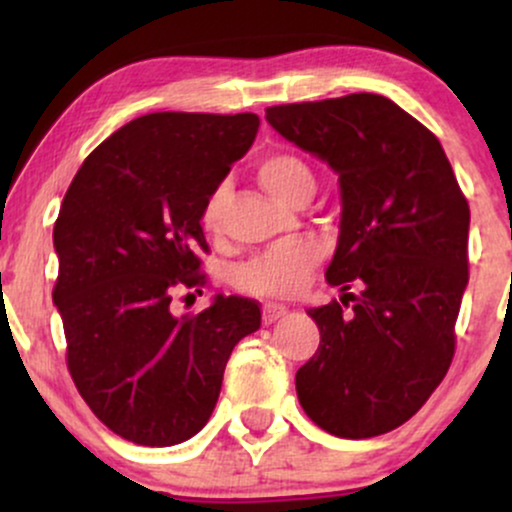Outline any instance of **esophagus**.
I'll use <instances>...</instances> for the list:
<instances>
[{"label": "esophagus", "mask_w": 512, "mask_h": 512, "mask_svg": "<svg viewBox=\"0 0 512 512\" xmlns=\"http://www.w3.org/2000/svg\"><path fill=\"white\" fill-rule=\"evenodd\" d=\"M286 313H289V308L281 303H264L262 308V322L264 325H272V322L279 320V317H284Z\"/></svg>", "instance_id": "34e87169"}]
</instances>
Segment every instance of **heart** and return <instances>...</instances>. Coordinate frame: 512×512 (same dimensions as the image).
Segmentation results:
<instances>
[{"label": "heart", "instance_id": "1", "mask_svg": "<svg viewBox=\"0 0 512 512\" xmlns=\"http://www.w3.org/2000/svg\"><path fill=\"white\" fill-rule=\"evenodd\" d=\"M257 180L274 199L296 204L303 195H313L315 175L301 156L289 151H276L257 163ZM228 187L216 185L202 209V223L211 236L223 231V209H226ZM322 260V248L315 240H289L260 252L238 269L236 281L243 291L264 298H291L308 286L310 276Z\"/></svg>", "mask_w": 512, "mask_h": 512}]
</instances>
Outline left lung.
I'll return each mask as SVG.
<instances>
[{"label":"left lung","mask_w":512,"mask_h":512,"mask_svg":"<svg viewBox=\"0 0 512 512\" xmlns=\"http://www.w3.org/2000/svg\"><path fill=\"white\" fill-rule=\"evenodd\" d=\"M267 122L342 187L327 281L344 296L308 310L320 346L296 373L298 402L332 436H380L424 407L455 356L467 197L436 134L378 93L272 105Z\"/></svg>","instance_id":"left-lung-1"}]
</instances>
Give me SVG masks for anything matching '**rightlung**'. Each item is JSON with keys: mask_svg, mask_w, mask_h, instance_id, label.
<instances>
[{"mask_svg": "<svg viewBox=\"0 0 512 512\" xmlns=\"http://www.w3.org/2000/svg\"><path fill=\"white\" fill-rule=\"evenodd\" d=\"M255 113H151L86 156L55 221L52 301L67 368L110 431L149 448L209 421L228 356L260 330V303L216 296L173 315L175 291L207 284L202 209L255 142Z\"/></svg>", "mask_w": 512, "mask_h": 512, "instance_id": "add662e5", "label": "right lung"}]
</instances>
